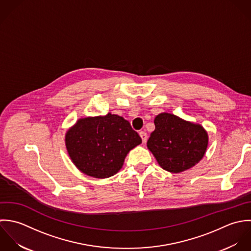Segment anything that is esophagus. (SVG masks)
Returning <instances> with one entry per match:
<instances>
[{"mask_svg": "<svg viewBox=\"0 0 251 251\" xmlns=\"http://www.w3.org/2000/svg\"><path fill=\"white\" fill-rule=\"evenodd\" d=\"M140 136H141V138L143 140V143L146 144L147 141H148V134L146 132H144V131H141L140 132Z\"/></svg>", "mask_w": 251, "mask_h": 251, "instance_id": "obj_1", "label": "esophagus"}]
</instances>
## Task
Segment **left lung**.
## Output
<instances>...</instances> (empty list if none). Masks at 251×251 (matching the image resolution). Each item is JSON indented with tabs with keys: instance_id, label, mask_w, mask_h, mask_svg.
<instances>
[{
	"instance_id": "obj_1",
	"label": "left lung",
	"mask_w": 251,
	"mask_h": 251,
	"mask_svg": "<svg viewBox=\"0 0 251 251\" xmlns=\"http://www.w3.org/2000/svg\"><path fill=\"white\" fill-rule=\"evenodd\" d=\"M154 124L148 149L162 169L178 174L200 162L208 145L207 132L201 124L168 112L159 113Z\"/></svg>"
}]
</instances>
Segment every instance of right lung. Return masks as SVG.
Segmentation results:
<instances>
[{"mask_svg":"<svg viewBox=\"0 0 251 251\" xmlns=\"http://www.w3.org/2000/svg\"><path fill=\"white\" fill-rule=\"evenodd\" d=\"M141 144V137L129 121L110 112L79 118L65 136L75 166L84 175L100 179L118 173L129 151Z\"/></svg>","mask_w":251,"mask_h":251,"instance_id":"right-lung-1","label":"right lung"}]
</instances>
